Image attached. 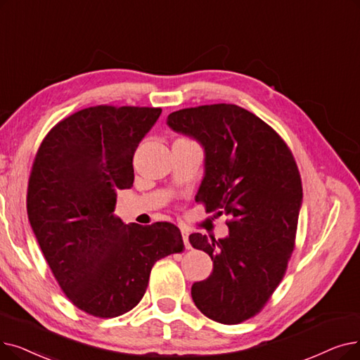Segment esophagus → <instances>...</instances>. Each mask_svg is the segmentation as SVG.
<instances>
[{
    "label": "esophagus",
    "mask_w": 360,
    "mask_h": 360,
    "mask_svg": "<svg viewBox=\"0 0 360 360\" xmlns=\"http://www.w3.org/2000/svg\"><path fill=\"white\" fill-rule=\"evenodd\" d=\"M181 233H182V240H184V244H185V248H190L191 245H190V241H188V236H190V233H188V231H186V229H181Z\"/></svg>",
    "instance_id": "34e87169"
}]
</instances>
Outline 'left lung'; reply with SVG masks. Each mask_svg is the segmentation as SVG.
Segmentation results:
<instances>
[{"label": "left lung", "mask_w": 360, "mask_h": 360, "mask_svg": "<svg viewBox=\"0 0 360 360\" xmlns=\"http://www.w3.org/2000/svg\"><path fill=\"white\" fill-rule=\"evenodd\" d=\"M167 124L205 147L195 201L214 217L229 216L226 238L190 236L191 245L213 260L210 276L193 284V300L216 322H244L285 275L303 198L299 167L284 139L236 104L182 108L167 116Z\"/></svg>", "instance_id": "1"}]
</instances>
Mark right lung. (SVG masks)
Wrapping results in <instances>:
<instances>
[{"label": "right lung", "instance_id": "obj_1", "mask_svg": "<svg viewBox=\"0 0 360 360\" xmlns=\"http://www.w3.org/2000/svg\"><path fill=\"white\" fill-rule=\"evenodd\" d=\"M162 108L96 105L60 120L30 170L26 207L44 257L68 299L116 318L146 294L154 263L181 253L178 226L123 224L119 190L134 184V154Z\"/></svg>", "mask_w": 360, "mask_h": 360}]
</instances>
